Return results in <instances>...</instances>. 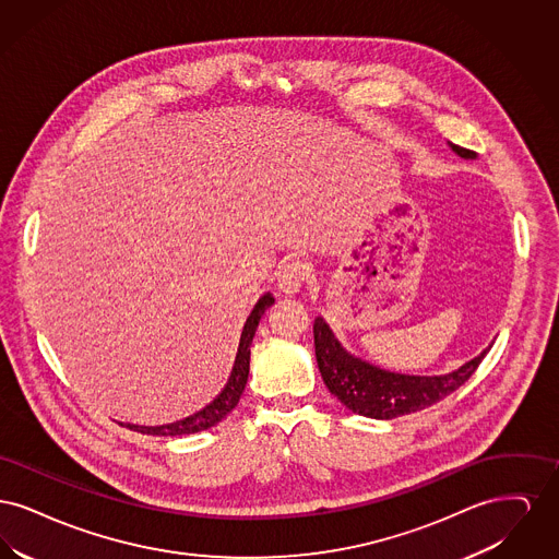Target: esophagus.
<instances>
[{"instance_id": "34e87169", "label": "esophagus", "mask_w": 559, "mask_h": 559, "mask_svg": "<svg viewBox=\"0 0 559 559\" xmlns=\"http://www.w3.org/2000/svg\"><path fill=\"white\" fill-rule=\"evenodd\" d=\"M312 267L306 260H289L278 267V289L283 293H297L310 278Z\"/></svg>"}]
</instances>
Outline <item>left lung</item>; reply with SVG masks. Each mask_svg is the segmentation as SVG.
<instances>
[{"instance_id": "8db88e82", "label": "left lung", "mask_w": 559, "mask_h": 559, "mask_svg": "<svg viewBox=\"0 0 559 559\" xmlns=\"http://www.w3.org/2000/svg\"><path fill=\"white\" fill-rule=\"evenodd\" d=\"M452 151L465 159L474 157L472 151L456 144H452ZM314 349L329 392L342 400L352 413L371 419H396L447 399L476 372L481 358L488 354V349H484L474 360L449 374L415 377L383 371L349 356L320 317L314 320Z\"/></svg>"}]
</instances>
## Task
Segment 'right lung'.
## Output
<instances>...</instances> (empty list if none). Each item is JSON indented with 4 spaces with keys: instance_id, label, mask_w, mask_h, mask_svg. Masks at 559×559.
I'll return each mask as SVG.
<instances>
[{
    "instance_id": "add662e5",
    "label": "right lung",
    "mask_w": 559,
    "mask_h": 559,
    "mask_svg": "<svg viewBox=\"0 0 559 559\" xmlns=\"http://www.w3.org/2000/svg\"><path fill=\"white\" fill-rule=\"evenodd\" d=\"M272 304H274V297L270 293L262 295L258 299L255 308L251 310V314L247 317V322L242 326L239 352H237V358H235L233 372L228 377V383L224 385V390L207 406H203L201 411L188 415V417L180 419V421L167 424V426L140 427L128 424L126 427H130L133 431H140V433H151V436H185V433H197V431H203V429L217 426L239 404L240 394H242L247 377H249V354H251L249 347H251V342H253V335H255V329L260 324L262 314L266 312L267 306H272Z\"/></svg>"
}]
</instances>
